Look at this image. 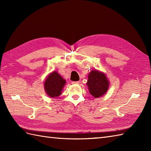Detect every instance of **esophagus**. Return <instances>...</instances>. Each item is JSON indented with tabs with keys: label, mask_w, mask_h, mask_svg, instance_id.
<instances>
[{
	"label": "esophagus",
	"mask_w": 151,
	"mask_h": 151,
	"mask_svg": "<svg viewBox=\"0 0 151 151\" xmlns=\"http://www.w3.org/2000/svg\"><path fill=\"white\" fill-rule=\"evenodd\" d=\"M71 83H72L73 84H79L80 82H79V81H76V82H72Z\"/></svg>",
	"instance_id": "esophagus-1"
}]
</instances>
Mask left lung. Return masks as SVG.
Here are the masks:
<instances>
[{"label": "left lung", "mask_w": 151, "mask_h": 151, "mask_svg": "<svg viewBox=\"0 0 151 151\" xmlns=\"http://www.w3.org/2000/svg\"><path fill=\"white\" fill-rule=\"evenodd\" d=\"M87 85L90 94L98 98L107 91L109 82L104 73L94 70L89 74Z\"/></svg>", "instance_id": "8db88e82"}]
</instances>
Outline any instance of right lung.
I'll use <instances>...</instances> for the list:
<instances>
[{"label": "right lung", "mask_w": 151, "mask_h": 151, "mask_svg": "<svg viewBox=\"0 0 151 151\" xmlns=\"http://www.w3.org/2000/svg\"><path fill=\"white\" fill-rule=\"evenodd\" d=\"M65 84V80L55 71L49 75L44 83V86L48 95L51 97H57L60 95Z\"/></svg>", "instance_id": "add662e5"}]
</instances>
